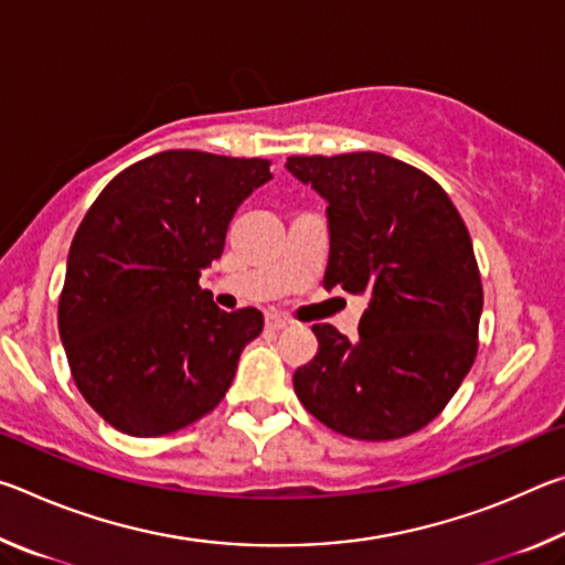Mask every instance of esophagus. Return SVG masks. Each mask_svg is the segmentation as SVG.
<instances>
[{"label":"esophagus","mask_w":565,"mask_h":565,"mask_svg":"<svg viewBox=\"0 0 565 565\" xmlns=\"http://www.w3.org/2000/svg\"><path fill=\"white\" fill-rule=\"evenodd\" d=\"M291 327V321L284 317V313H269V317H266V329H271V331H281V329H289Z\"/></svg>","instance_id":"34e87169"}]
</instances>
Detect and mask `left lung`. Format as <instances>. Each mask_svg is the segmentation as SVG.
Instances as JSON below:
<instances>
[{"mask_svg": "<svg viewBox=\"0 0 565 565\" xmlns=\"http://www.w3.org/2000/svg\"><path fill=\"white\" fill-rule=\"evenodd\" d=\"M327 199L323 289L366 294L359 339L313 323L319 353L294 391L323 426L394 441L441 414L473 366L483 286L471 236L441 184L376 151L289 157Z\"/></svg>", "mask_w": 565, "mask_h": 565, "instance_id": "obj_1", "label": "left lung"}]
</instances>
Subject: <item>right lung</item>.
<instances>
[{
  "label": "right lung",
  "instance_id": "1",
  "mask_svg": "<svg viewBox=\"0 0 565 565\" xmlns=\"http://www.w3.org/2000/svg\"><path fill=\"white\" fill-rule=\"evenodd\" d=\"M269 159L159 151L102 189L72 238L60 337L87 404L121 434L194 424L232 386L264 329L222 311L199 276L224 252L236 206L271 179Z\"/></svg>",
  "mask_w": 565,
  "mask_h": 565
}]
</instances>
